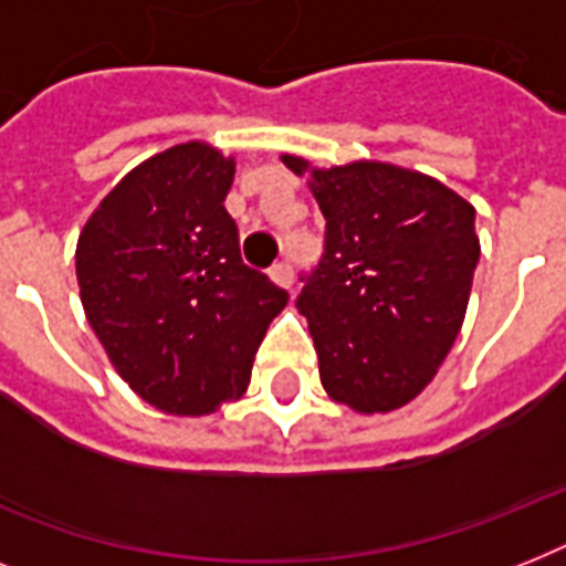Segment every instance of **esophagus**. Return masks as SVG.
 Here are the masks:
<instances>
[{
  "instance_id": "obj_1",
  "label": "esophagus",
  "mask_w": 566,
  "mask_h": 566,
  "mask_svg": "<svg viewBox=\"0 0 566 566\" xmlns=\"http://www.w3.org/2000/svg\"><path fill=\"white\" fill-rule=\"evenodd\" d=\"M270 279H273L279 287H291V284H293V264H291V261H275V264L270 266Z\"/></svg>"
}]
</instances>
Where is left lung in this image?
Returning a JSON list of instances; mask_svg holds the SVG:
<instances>
[{"instance_id":"1","label":"left lung","mask_w":566,"mask_h":566,"mask_svg":"<svg viewBox=\"0 0 566 566\" xmlns=\"http://www.w3.org/2000/svg\"><path fill=\"white\" fill-rule=\"evenodd\" d=\"M296 176L308 161L282 158ZM326 249L302 273L319 381L361 413L394 411L429 385L455 344L479 264L475 208L431 176L355 161L311 170Z\"/></svg>"}]
</instances>
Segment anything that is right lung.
I'll return each mask as SVG.
<instances>
[{
  "instance_id": "obj_1",
  "label": "right lung",
  "mask_w": 566,
  "mask_h": 566,
  "mask_svg": "<svg viewBox=\"0 0 566 566\" xmlns=\"http://www.w3.org/2000/svg\"><path fill=\"white\" fill-rule=\"evenodd\" d=\"M234 164L172 146L128 172L84 226L75 275L87 323L128 387L167 413L238 399L287 291L240 258L226 211Z\"/></svg>"
}]
</instances>
